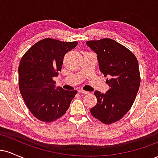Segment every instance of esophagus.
<instances>
[{
  "mask_svg": "<svg viewBox=\"0 0 158 158\" xmlns=\"http://www.w3.org/2000/svg\"><path fill=\"white\" fill-rule=\"evenodd\" d=\"M79 92L80 94H89V92H88V91H86V90H84L82 89H79Z\"/></svg>",
  "mask_w": 158,
  "mask_h": 158,
  "instance_id": "1",
  "label": "esophagus"
}]
</instances>
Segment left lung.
I'll return each instance as SVG.
<instances>
[{"label": "left lung", "mask_w": 158, "mask_h": 158, "mask_svg": "<svg viewBox=\"0 0 158 158\" xmlns=\"http://www.w3.org/2000/svg\"><path fill=\"white\" fill-rule=\"evenodd\" d=\"M86 44L97 53L99 70L108 77L106 83L109 86L106 94L94 92L97 102L90 114L105 124L115 123L135 102L140 84L138 61L133 52L113 39L88 41Z\"/></svg>", "instance_id": "left-lung-1"}]
</instances>
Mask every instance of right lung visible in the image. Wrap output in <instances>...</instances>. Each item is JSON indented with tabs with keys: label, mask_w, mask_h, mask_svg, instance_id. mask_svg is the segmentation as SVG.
<instances>
[{
	"label": "right lung",
	"mask_w": 158,
	"mask_h": 158,
	"mask_svg": "<svg viewBox=\"0 0 158 158\" xmlns=\"http://www.w3.org/2000/svg\"><path fill=\"white\" fill-rule=\"evenodd\" d=\"M77 41L64 42L52 39L38 41L21 58L19 67V90L34 117L51 123L66 113L77 90L55 88L64 56L77 47Z\"/></svg>",
	"instance_id": "right-lung-1"
}]
</instances>
